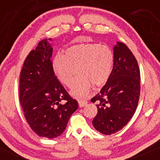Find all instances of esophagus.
Segmentation results:
<instances>
[{"label": "esophagus", "instance_id": "1", "mask_svg": "<svg viewBox=\"0 0 160 160\" xmlns=\"http://www.w3.org/2000/svg\"><path fill=\"white\" fill-rule=\"evenodd\" d=\"M78 103H79V106H80V108H82L85 105H86V104L88 103V102L86 100H82V101H79Z\"/></svg>", "mask_w": 160, "mask_h": 160}]
</instances>
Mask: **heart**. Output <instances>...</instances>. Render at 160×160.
Wrapping results in <instances>:
<instances>
[{"label": "heart", "instance_id": "obj_1", "mask_svg": "<svg viewBox=\"0 0 160 160\" xmlns=\"http://www.w3.org/2000/svg\"><path fill=\"white\" fill-rule=\"evenodd\" d=\"M113 65V53L108 46L95 43H80L69 47L63 55H58L53 61V68L58 80L71 87L79 77L71 91L76 98H84L89 94L92 85L102 86L111 77Z\"/></svg>", "mask_w": 160, "mask_h": 160}]
</instances>
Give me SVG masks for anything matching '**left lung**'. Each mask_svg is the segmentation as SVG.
Wrapping results in <instances>:
<instances>
[{
	"label": "left lung",
	"mask_w": 160,
	"mask_h": 160,
	"mask_svg": "<svg viewBox=\"0 0 160 160\" xmlns=\"http://www.w3.org/2000/svg\"><path fill=\"white\" fill-rule=\"evenodd\" d=\"M140 70L127 46L117 42L113 47L111 77L100 92L91 99L98 113L92 120L95 129L104 135L120 131L132 119L140 96Z\"/></svg>",
	"instance_id": "8db88e82"
}]
</instances>
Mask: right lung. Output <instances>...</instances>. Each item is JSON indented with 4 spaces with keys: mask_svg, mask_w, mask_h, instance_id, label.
I'll use <instances>...</instances> for the list:
<instances>
[{
    "mask_svg": "<svg viewBox=\"0 0 160 160\" xmlns=\"http://www.w3.org/2000/svg\"><path fill=\"white\" fill-rule=\"evenodd\" d=\"M52 55L50 43L42 40L24 62L19 78V100L28 123L39 136L50 139L63 133L78 108L55 76Z\"/></svg>",
    "mask_w": 160,
    "mask_h": 160,
    "instance_id": "add662e5",
    "label": "right lung"
}]
</instances>
